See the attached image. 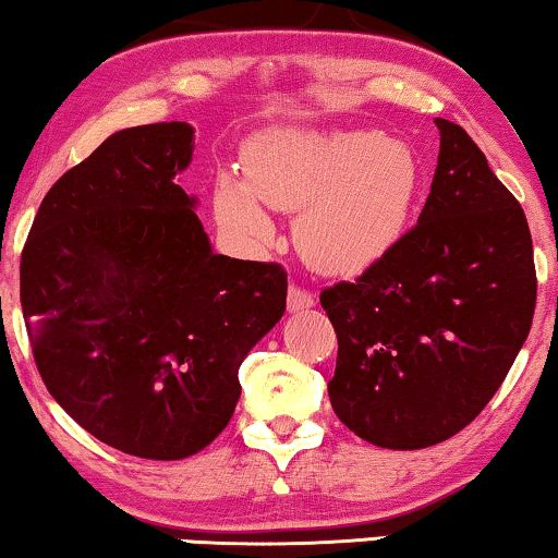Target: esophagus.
Here are the masks:
<instances>
[{
  "instance_id": "obj_1",
  "label": "esophagus",
  "mask_w": 558,
  "mask_h": 558,
  "mask_svg": "<svg viewBox=\"0 0 558 558\" xmlns=\"http://www.w3.org/2000/svg\"><path fill=\"white\" fill-rule=\"evenodd\" d=\"M287 307H289V312L310 310V307H315V296H312L307 289H302V287H296V284H289Z\"/></svg>"
}]
</instances>
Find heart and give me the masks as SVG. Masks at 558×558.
I'll use <instances>...</instances> for the list:
<instances>
[{
    "label": "heart",
    "instance_id": "obj_1",
    "mask_svg": "<svg viewBox=\"0 0 558 558\" xmlns=\"http://www.w3.org/2000/svg\"><path fill=\"white\" fill-rule=\"evenodd\" d=\"M416 149L384 132H315L284 126L243 151V178L220 172L213 187L218 226L243 248L269 243L264 206L300 210L294 226L304 262L325 274H357L407 235L424 197Z\"/></svg>",
    "mask_w": 558,
    "mask_h": 558
}]
</instances>
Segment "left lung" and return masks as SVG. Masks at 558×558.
<instances>
[{
	"mask_svg": "<svg viewBox=\"0 0 558 558\" xmlns=\"http://www.w3.org/2000/svg\"><path fill=\"white\" fill-rule=\"evenodd\" d=\"M434 124L439 159L418 223L355 281L319 294L338 332L335 414L386 449L464 429L506 380L536 307L521 203L460 124Z\"/></svg>",
	"mask_w": 558,
	"mask_h": 558,
	"instance_id": "obj_1",
	"label": "left lung"
}]
</instances>
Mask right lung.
<instances>
[{
  "label": "right lung",
  "mask_w": 558,
  "mask_h": 558,
  "mask_svg": "<svg viewBox=\"0 0 558 558\" xmlns=\"http://www.w3.org/2000/svg\"><path fill=\"white\" fill-rule=\"evenodd\" d=\"M185 121L111 134L37 210L20 302L52 399L144 460L201 452L231 422L239 368L287 307L279 264L213 254L178 185Z\"/></svg>",
  "instance_id": "obj_1"
}]
</instances>
